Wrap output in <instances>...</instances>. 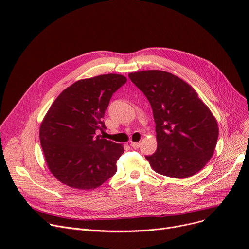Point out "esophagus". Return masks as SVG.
I'll list each match as a JSON object with an SVG mask.
<instances>
[{"label": "esophagus", "instance_id": "esophagus-1", "mask_svg": "<svg viewBox=\"0 0 249 249\" xmlns=\"http://www.w3.org/2000/svg\"><path fill=\"white\" fill-rule=\"evenodd\" d=\"M130 145H131L133 148H138L140 146V142H131L130 143Z\"/></svg>", "mask_w": 249, "mask_h": 249}]
</instances>
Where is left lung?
<instances>
[{
  "mask_svg": "<svg viewBox=\"0 0 249 249\" xmlns=\"http://www.w3.org/2000/svg\"><path fill=\"white\" fill-rule=\"evenodd\" d=\"M130 80L149 101L158 148L145 156L154 172L186 178L200 172L214 154L216 118L188 83L163 71L130 72Z\"/></svg>",
  "mask_w": 249,
  "mask_h": 249,
  "instance_id": "8db88e82",
  "label": "left lung"
}]
</instances>
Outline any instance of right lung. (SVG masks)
Returning <instances> with one entry per match:
<instances>
[{
  "instance_id": "right-lung-1",
  "label": "right lung",
  "mask_w": 249,
  "mask_h": 249,
  "mask_svg": "<svg viewBox=\"0 0 249 249\" xmlns=\"http://www.w3.org/2000/svg\"><path fill=\"white\" fill-rule=\"evenodd\" d=\"M127 82L109 73L76 81L52 103L39 130L50 173L63 185L93 190L113 177L124 152L119 143L96 135L115 91Z\"/></svg>"
}]
</instances>
